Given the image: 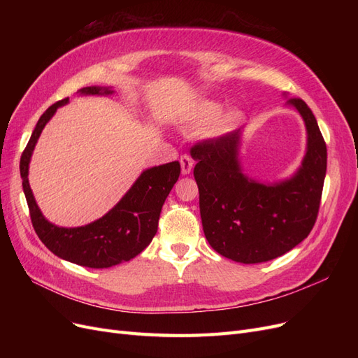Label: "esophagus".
<instances>
[{"label":"esophagus","instance_id":"1","mask_svg":"<svg viewBox=\"0 0 358 358\" xmlns=\"http://www.w3.org/2000/svg\"><path fill=\"white\" fill-rule=\"evenodd\" d=\"M180 166H182V175H189L192 167H194V159L189 155H182L180 157Z\"/></svg>","mask_w":358,"mask_h":358}]
</instances>
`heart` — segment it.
Masks as SVG:
<instances>
[{
	"label": "heart",
	"mask_w": 358,
	"mask_h": 358,
	"mask_svg": "<svg viewBox=\"0 0 358 358\" xmlns=\"http://www.w3.org/2000/svg\"><path fill=\"white\" fill-rule=\"evenodd\" d=\"M221 115V104L213 103V101H203L197 106L196 110V119L197 122L203 124V125H210L213 124L216 119L220 117ZM241 113L237 110H230L229 113H225L224 117L220 121L218 129L220 131H225V129H230L231 127H234L239 121Z\"/></svg>",
	"instance_id": "obj_1"
}]
</instances>
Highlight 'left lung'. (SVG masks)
<instances>
[{
    "label": "left lung",
    "mask_w": 358,
    "mask_h": 358,
    "mask_svg": "<svg viewBox=\"0 0 358 358\" xmlns=\"http://www.w3.org/2000/svg\"><path fill=\"white\" fill-rule=\"evenodd\" d=\"M305 119L308 150L294 176L275 185L248 179L237 159L239 131L191 148L203 231L216 252L237 263L278 258L305 241L315 225L327 170V146L308 104L289 99Z\"/></svg>",
    "instance_id": "left-lung-1"
}]
</instances>
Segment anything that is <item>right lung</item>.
Here are the masks:
<instances>
[{
  "label": "right lung",
  "instance_id": "right-lung-1",
  "mask_svg": "<svg viewBox=\"0 0 358 358\" xmlns=\"http://www.w3.org/2000/svg\"><path fill=\"white\" fill-rule=\"evenodd\" d=\"M80 94H112L109 88L86 86ZM69 99L52 104L43 113L20 157V178L29 208L31 222L49 251L70 263L91 268L112 267L138 255L152 242L169 192L180 175L179 161L145 170L134 185L103 218L78 229H62L41 215L28 182V164L37 140L49 119Z\"/></svg>",
  "mask_w": 358,
  "mask_h": 358
}]
</instances>
